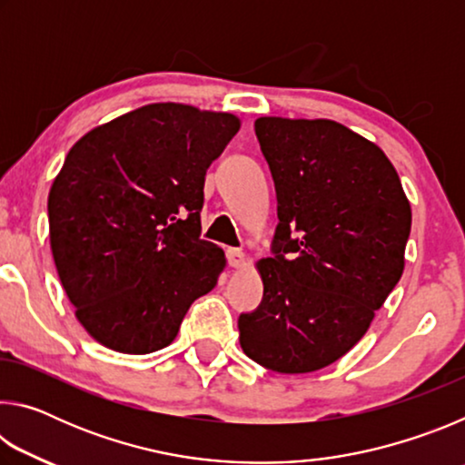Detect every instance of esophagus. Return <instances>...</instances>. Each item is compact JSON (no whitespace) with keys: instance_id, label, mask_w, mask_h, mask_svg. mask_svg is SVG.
<instances>
[{"instance_id":"esophagus-1","label":"esophagus","mask_w":465,"mask_h":465,"mask_svg":"<svg viewBox=\"0 0 465 465\" xmlns=\"http://www.w3.org/2000/svg\"><path fill=\"white\" fill-rule=\"evenodd\" d=\"M225 256H227V264L233 266V269H238V266L243 264V252L240 248H227Z\"/></svg>"}]
</instances>
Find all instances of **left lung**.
<instances>
[{"label": "left lung", "instance_id": "left-lung-1", "mask_svg": "<svg viewBox=\"0 0 465 465\" xmlns=\"http://www.w3.org/2000/svg\"><path fill=\"white\" fill-rule=\"evenodd\" d=\"M254 133L279 223L240 344L271 371H318L363 338L402 277L411 204L381 149L342 124L262 116Z\"/></svg>", "mask_w": 465, "mask_h": 465}]
</instances>
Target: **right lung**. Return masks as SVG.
Returning a JSON list of instances; mask_svg holds the SVG:
<instances>
[{
  "label": "right lung",
  "mask_w": 465,
  "mask_h": 465,
  "mask_svg": "<svg viewBox=\"0 0 465 465\" xmlns=\"http://www.w3.org/2000/svg\"><path fill=\"white\" fill-rule=\"evenodd\" d=\"M227 113L149 104L69 149L49 193L51 250L82 326L147 355L174 341L217 285L223 250L201 240L204 174L238 133Z\"/></svg>",
  "instance_id": "right-lung-1"
}]
</instances>
